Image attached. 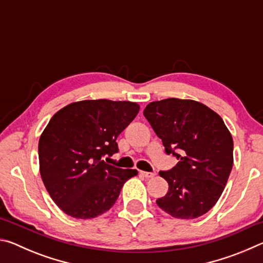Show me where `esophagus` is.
Here are the masks:
<instances>
[{"instance_id": "1", "label": "esophagus", "mask_w": 263, "mask_h": 263, "mask_svg": "<svg viewBox=\"0 0 263 263\" xmlns=\"http://www.w3.org/2000/svg\"><path fill=\"white\" fill-rule=\"evenodd\" d=\"M140 175H142L146 179H151V177L155 176V173H148V172H140Z\"/></svg>"}]
</instances>
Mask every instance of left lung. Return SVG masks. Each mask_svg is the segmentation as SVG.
Returning a JSON list of instances; mask_svg holds the SVG:
<instances>
[{
    "mask_svg": "<svg viewBox=\"0 0 263 263\" xmlns=\"http://www.w3.org/2000/svg\"><path fill=\"white\" fill-rule=\"evenodd\" d=\"M144 116L166 153L179 160L159 173L169 188L158 206L180 219L203 216L219 199L233 166V140L224 121L206 105L180 99L152 102Z\"/></svg>",
    "mask_w": 263,
    "mask_h": 263,
    "instance_id": "8db88e82",
    "label": "left lung"
}]
</instances>
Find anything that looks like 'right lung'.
<instances>
[{
	"label": "right lung",
	"instance_id": "1",
	"mask_svg": "<svg viewBox=\"0 0 263 263\" xmlns=\"http://www.w3.org/2000/svg\"><path fill=\"white\" fill-rule=\"evenodd\" d=\"M139 105L128 101L87 100L53 116L38 145L42 180L66 215L90 219L109 210L137 169H122L104 159L118 152L117 137Z\"/></svg>",
	"mask_w": 263,
	"mask_h": 263
}]
</instances>
